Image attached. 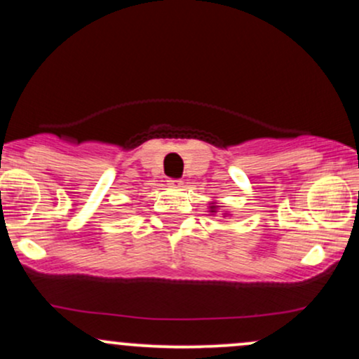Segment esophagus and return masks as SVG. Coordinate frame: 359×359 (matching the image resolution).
<instances>
[{"label":"esophagus","mask_w":359,"mask_h":359,"mask_svg":"<svg viewBox=\"0 0 359 359\" xmlns=\"http://www.w3.org/2000/svg\"><path fill=\"white\" fill-rule=\"evenodd\" d=\"M168 185H172V187H180V185H182V180L170 179V180H168Z\"/></svg>","instance_id":"esophagus-1"}]
</instances>
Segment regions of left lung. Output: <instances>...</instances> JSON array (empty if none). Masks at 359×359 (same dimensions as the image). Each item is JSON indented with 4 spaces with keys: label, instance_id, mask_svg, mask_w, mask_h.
Instances as JSON below:
<instances>
[{
    "label": "left lung",
    "instance_id": "1",
    "mask_svg": "<svg viewBox=\"0 0 359 359\" xmlns=\"http://www.w3.org/2000/svg\"><path fill=\"white\" fill-rule=\"evenodd\" d=\"M211 209H214V208H211ZM212 212H214V211H212Z\"/></svg>",
    "mask_w": 359,
    "mask_h": 359
}]
</instances>
